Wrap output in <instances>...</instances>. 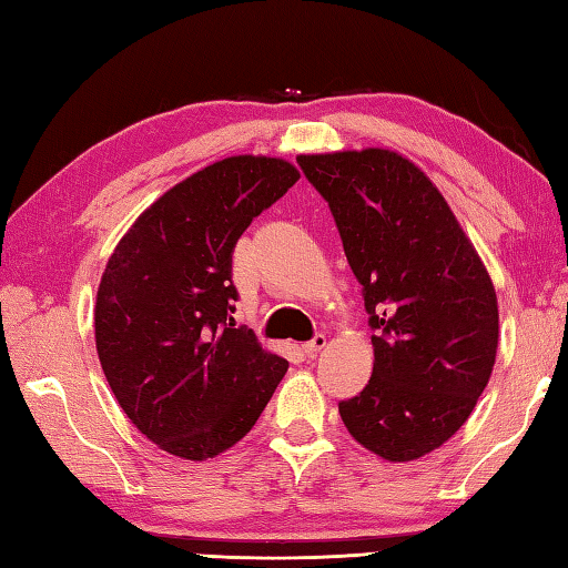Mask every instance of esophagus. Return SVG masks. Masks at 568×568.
Listing matches in <instances>:
<instances>
[{"mask_svg": "<svg viewBox=\"0 0 568 568\" xmlns=\"http://www.w3.org/2000/svg\"><path fill=\"white\" fill-rule=\"evenodd\" d=\"M324 346H327V336H324V334H315L307 344H303V354H305L307 358H315Z\"/></svg>", "mask_w": 568, "mask_h": 568, "instance_id": "obj_1", "label": "esophagus"}]
</instances>
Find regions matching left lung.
I'll return each instance as SVG.
<instances>
[{
  "label": "left lung",
  "mask_w": 568,
  "mask_h": 568,
  "mask_svg": "<svg viewBox=\"0 0 568 568\" xmlns=\"http://www.w3.org/2000/svg\"><path fill=\"white\" fill-rule=\"evenodd\" d=\"M297 165L329 204L373 329L371 381L339 415L368 452L413 462L458 432L488 385L496 291L442 192L403 155L342 151Z\"/></svg>",
  "instance_id": "left-lung-1"
}]
</instances>
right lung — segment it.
Masks as SVG:
<instances>
[{
    "instance_id": "add662e5",
    "label": "right lung",
    "mask_w": 568,
    "mask_h": 568,
    "mask_svg": "<svg viewBox=\"0 0 568 568\" xmlns=\"http://www.w3.org/2000/svg\"><path fill=\"white\" fill-rule=\"evenodd\" d=\"M281 159L234 155L143 212L106 263L94 339L114 397L163 452L204 462L256 425L287 361L236 327L239 236L297 183Z\"/></svg>"
}]
</instances>
